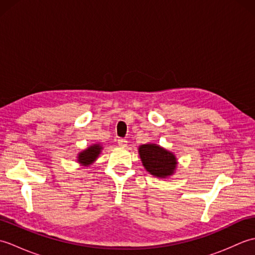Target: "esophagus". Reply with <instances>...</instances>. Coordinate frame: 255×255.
Listing matches in <instances>:
<instances>
[{"label":"esophagus","mask_w":255,"mask_h":255,"mask_svg":"<svg viewBox=\"0 0 255 255\" xmlns=\"http://www.w3.org/2000/svg\"><path fill=\"white\" fill-rule=\"evenodd\" d=\"M118 145L119 147H122V148H125V147H127V140L126 139H123V138H121V139H118Z\"/></svg>","instance_id":"34e87169"}]
</instances>
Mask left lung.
<instances>
[{
    "instance_id": "left-lung-1",
    "label": "left lung",
    "mask_w": 255,
    "mask_h": 255,
    "mask_svg": "<svg viewBox=\"0 0 255 255\" xmlns=\"http://www.w3.org/2000/svg\"><path fill=\"white\" fill-rule=\"evenodd\" d=\"M138 153L145 171L159 178H167L174 174L177 167L176 155L156 143L139 145Z\"/></svg>"
}]
</instances>
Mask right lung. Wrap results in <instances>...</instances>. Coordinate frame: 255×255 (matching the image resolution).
I'll use <instances>...</instances> for the list:
<instances>
[{"label":"right lung","mask_w":255,"mask_h":255,"mask_svg":"<svg viewBox=\"0 0 255 255\" xmlns=\"http://www.w3.org/2000/svg\"><path fill=\"white\" fill-rule=\"evenodd\" d=\"M103 150V145L101 143H93L89 145L88 148L80 151L77 155V161L82 166H90L99 158Z\"/></svg>","instance_id":"right-lung-1"}]
</instances>
